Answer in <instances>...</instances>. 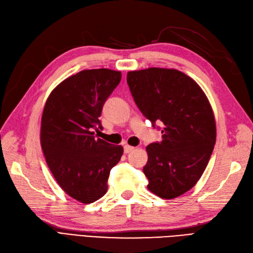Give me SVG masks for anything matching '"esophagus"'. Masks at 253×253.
I'll return each mask as SVG.
<instances>
[{"instance_id": "esophagus-1", "label": "esophagus", "mask_w": 253, "mask_h": 253, "mask_svg": "<svg viewBox=\"0 0 253 253\" xmlns=\"http://www.w3.org/2000/svg\"><path fill=\"white\" fill-rule=\"evenodd\" d=\"M134 150V147H132V146H129V145H125L124 146V152L125 153H130L131 151Z\"/></svg>"}]
</instances>
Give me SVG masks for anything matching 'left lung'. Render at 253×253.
I'll return each instance as SVG.
<instances>
[{
	"mask_svg": "<svg viewBox=\"0 0 253 253\" xmlns=\"http://www.w3.org/2000/svg\"><path fill=\"white\" fill-rule=\"evenodd\" d=\"M127 83L143 116L164 127L162 141L146 147L147 188L163 199L180 197L200 180L213 151L216 128L207 96L175 69L130 71Z\"/></svg>",
	"mask_w": 253,
	"mask_h": 253,
	"instance_id": "1",
	"label": "left lung"
}]
</instances>
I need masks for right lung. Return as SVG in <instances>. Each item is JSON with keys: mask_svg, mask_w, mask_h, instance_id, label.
I'll use <instances>...</instances> for the list:
<instances>
[{"mask_svg": "<svg viewBox=\"0 0 253 253\" xmlns=\"http://www.w3.org/2000/svg\"><path fill=\"white\" fill-rule=\"evenodd\" d=\"M120 71L82 70L56 86L45 104L41 145L61 188L71 198L90 204L107 192L110 170L123 147L96 138L103 129L102 109L120 84Z\"/></svg>", "mask_w": 253, "mask_h": 253, "instance_id": "add662e5", "label": "right lung"}]
</instances>
